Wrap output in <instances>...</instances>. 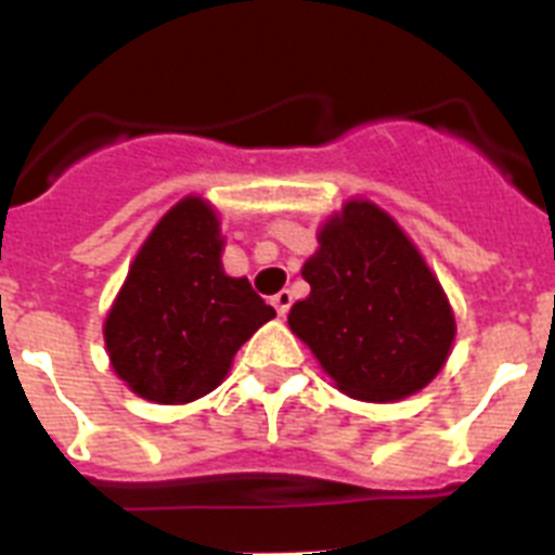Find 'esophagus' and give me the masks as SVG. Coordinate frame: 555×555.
<instances>
[{"label":"esophagus","mask_w":555,"mask_h":555,"mask_svg":"<svg viewBox=\"0 0 555 555\" xmlns=\"http://www.w3.org/2000/svg\"><path fill=\"white\" fill-rule=\"evenodd\" d=\"M292 302H294V297L288 288H283V292H278L272 297V306H274V311H278V317H286L288 308H292Z\"/></svg>","instance_id":"1"}]
</instances>
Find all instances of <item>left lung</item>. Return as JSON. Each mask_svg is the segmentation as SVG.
I'll return each instance as SVG.
<instances>
[{
    "instance_id": "8db88e82",
    "label": "left lung",
    "mask_w": 555,
    "mask_h": 555,
    "mask_svg": "<svg viewBox=\"0 0 555 555\" xmlns=\"http://www.w3.org/2000/svg\"><path fill=\"white\" fill-rule=\"evenodd\" d=\"M311 283L288 327L345 395L391 403L428 386L448 361L453 311L423 255L389 214L352 199L302 267Z\"/></svg>"
}]
</instances>
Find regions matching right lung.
<instances>
[{
  "instance_id": "obj_1",
  "label": "right lung",
  "mask_w": 555,
  "mask_h": 555,
  "mask_svg": "<svg viewBox=\"0 0 555 555\" xmlns=\"http://www.w3.org/2000/svg\"><path fill=\"white\" fill-rule=\"evenodd\" d=\"M274 308L222 269L219 219L180 199L132 261L105 322L116 375L152 403H191L222 384L238 347Z\"/></svg>"
}]
</instances>
